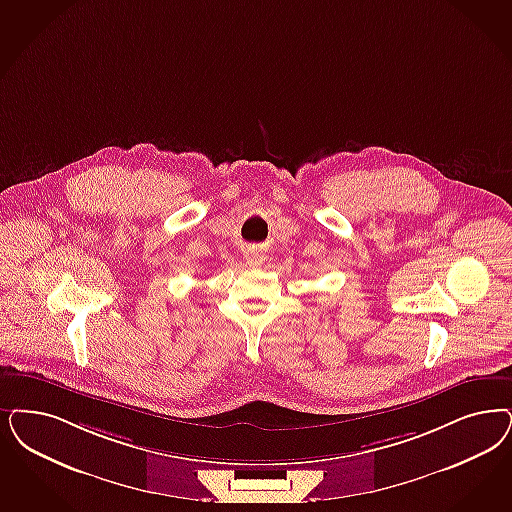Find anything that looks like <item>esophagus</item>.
Here are the masks:
<instances>
[{"label": "esophagus", "mask_w": 512, "mask_h": 512, "mask_svg": "<svg viewBox=\"0 0 512 512\" xmlns=\"http://www.w3.org/2000/svg\"><path fill=\"white\" fill-rule=\"evenodd\" d=\"M246 263L249 266H261L263 265V255L257 249H247Z\"/></svg>", "instance_id": "obj_1"}]
</instances>
